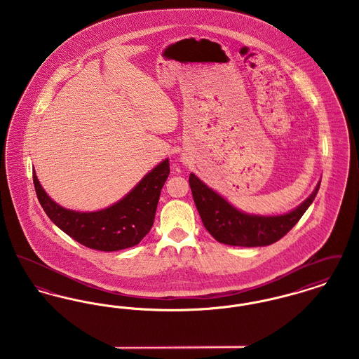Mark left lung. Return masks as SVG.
I'll return each instance as SVG.
<instances>
[{
    "label": "left lung",
    "instance_id": "1",
    "mask_svg": "<svg viewBox=\"0 0 359 359\" xmlns=\"http://www.w3.org/2000/svg\"><path fill=\"white\" fill-rule=\"evenodd\" d=\"M188 180L194 202L207 231L221 243L245 248L268 246L283 238L312 205L320 187L319 180L307 199L290 212L256 215L234 207L195 173H191Z\"/></svg>",
    "mask_w": 359,
    "mask_h": 359
}]
</instances>
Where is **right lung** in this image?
I'll return each instance as SVG.
<instances>
[{"label": "right lung", "mask_w": 359, "mask_h": 359, "mask_svg": "<svg viewBox=\"0 0 359 359\" xmlns=\"http://www.w3.org/2000/svg\"><path fill=\"white\" fill-rule=\"evenodd\" d=\"M170 175V160L158 163L122 199L98 211H75L57 205L41 187L36 172L37 199L52 222L90 249L116 252L136 246L152 229L160 192Z\"/></svg>", "instance_id": "add662e5"}]
</instances>
